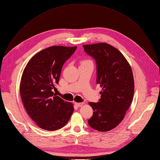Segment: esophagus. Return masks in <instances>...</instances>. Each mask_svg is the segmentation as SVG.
<instances>
[{"mask_svg": "<svg viewBox=\"0 0 160 160\" xmlns=\"http://www.w3.org/2000/svg\"><path fill=\"white\" fill-rule=\"evenodd\" d=\"M75 105L77 107H82L83 105V103H75Z\"/></svg>", "mask_w": 160, "mask_h": 160, "instance_id": "esophagus-1", "label": "esophagus"}]
</instances>
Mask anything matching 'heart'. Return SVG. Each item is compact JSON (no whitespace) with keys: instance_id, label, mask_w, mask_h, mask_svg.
<instances>
[{"instance_id":"b5f03b06","label":"heart","mask_w":160,"mask_h":160,"mask_svg":"<svg viewBox=\"0 0 160 160\" xmlns=\"http://www.w3.org/2000/svg\"><path fill=\"white\" fill-rule=\"evenodd\" d=\"M91 62V61L89 60H83L81 62V63H83V62Z\"/></svg>"}]
</instances>
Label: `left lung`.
<instances>
[{
  "instance_id": "8db88e82",
  "label": "left lung",
  "mask_w": 160,
  "mask_h": 160,
  "mask_svg": "<svg viewBox=\"0 0 160 160\" xmlns=\"http://www.w3.org/2000/svg\"><path fill=\"white\" fill-rule=\"evenodd\" d=\"M84 50L96 60V82L102 88L99 102H89L93 115L89 125L101 132H108L124 119L134 94L133 71L122 53L105 42L83 45Z\"/></svg>"
}]
</instances>
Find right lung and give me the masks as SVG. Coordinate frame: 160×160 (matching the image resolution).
Wrapping results in <instances>:
<instances>
[{
	"mask_svg": "<svg viewBox=\"0 0 160 160\" xmlns=\"http://www.w3.org/2000/svg\"><path fill=\"white\" fill-rule=\"evenodd\" d=\"M77 47L52 46L37 53L27 64L20 85L23 106L41 129L55 131L65 126L73 113V104L53 92L62 68Z\"/></svg>",
	"mask_w": 160,
	"mask_h": 160,
	"instance_id": "1",
	"label": "right lung"
}]
</instances>
